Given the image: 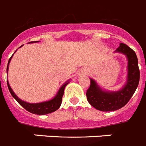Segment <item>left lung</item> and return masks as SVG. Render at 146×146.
<instances>
[{
	"label": "left lung",
	"instance_id": "obj_1",
	"mask_svg": "<svg viewBox=\"0 0 146 146\" xmlns=\"http://www.w3.org/2000/svg\"><path fill=\"white\" fill-rule=\"evenodd\" d=\"M116 51L123 53L128 58L127 83L121 90L110 92L102 90L94 80L90 79V85L86 92L87 101L100 111H115L122 108L131 99L140 82V69L135 52L123 43H120Z\"/></svg>",
	"mask_w": 146,
	"mask_h": 146
}]
</instances>
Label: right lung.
I'll list each match as a JSON object with an SVG mask.
<instances>
[{"label":"right lung","mask_w":146,"mask_h":146,"mask_svg":"<svg viewBox=\"0 0 146 146\" xmlns=\"http://www.w3.org/2000/svg\"><path fill=\"white\" fill-rule=\"evenodd\" d=\"M35 42V41L30 42ZM12 56L10 57V59H9L8 65H7V68H6V71H8L9 64L10 61H11ZM68 83H69V82H66L64 84H63V85L62 86V87L59 89L57 95H56L53 99L50 100V101H45V102H42V103L29 104L26 102V101H22V100H20V98L15 94V92H13V90H12L11 87H10L8 81H7V85H8L9 90L10 93L12 94V96L15 98V100H16V101H17V102L25 109V110H26L27 111H29V112H31V113L35 114V115H47V114L51 113V112L55 111L56 110H57L59 108V106H61V104H62V96L63 95H64V88H65L66 85H67Z\"/></svg>","instance_id":"obj_1"}]
</instances>
